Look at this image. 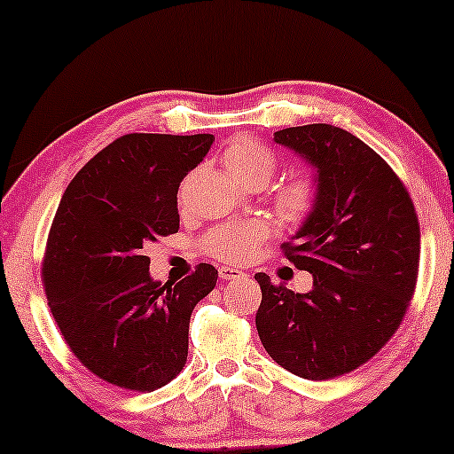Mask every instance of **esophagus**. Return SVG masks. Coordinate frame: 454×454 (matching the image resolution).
Returning a JSON list of instances; mask_svg holds the SVG:
<instances>
[{"instance_id": "1", "label": "esophagus", "mask_w": 454, "mask_h": 454, "mask_svg": "<svg viewBox=\"0 0 454 454\" xmlns=\"http://www.w3.org/2000/svg\"><path fill=\"white\" fill-rule=\"evenodd\" d=\"M218 276L222 282H234V279H245L247 273L240 270H234V267H220Z\"/></svg>"}]
</instances>
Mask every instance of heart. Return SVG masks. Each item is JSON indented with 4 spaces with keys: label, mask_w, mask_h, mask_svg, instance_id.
<instances>
[{
    "label": "heart",
    "mask_w": 454,
    "mask_h": 454,
    "mask_svg": "<svg viewBox=\"0 0 454 454\" xmlns=\"http://www.w3.org/2000/svg\"><path fill=\"white\" fill-rule=\"evenodd\" d=\"M224 162L232 176L240 183H265L276 175L278 158L273 152L257 139H240L234 142L224 154ZM317 191L309 181H294L279 191L278 209L284 220L298 222L315 206ZM267 236V226L263 222H240L214 230L207 236V251L215 257L239 263L254 253L259 242Z\"/></svg>",
    "instance_id": "heart-1"
}]
</instances>
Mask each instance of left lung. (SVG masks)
I'll return each mask as SVG.
<instances>
[{
	"mask_svg": "<svg viewBox=\"0 0 454 454\" xmlns=\"http://www.w3.org/2000/svg\"><path fill=\"white\" fill-rule=\"evenodd\" d=\"M315 170V206L286 247L312 290L294 294L257 273V331L273 360L309 380L368 362L399 329L416 290L419 224L403 183L341 127L312 123L273 133Z\"/></svg>",
	"mask_w": 454,
	"mask_h": 454,
	"instance_id": "obj_1",
	"label": "left lung"
}]
</instances>
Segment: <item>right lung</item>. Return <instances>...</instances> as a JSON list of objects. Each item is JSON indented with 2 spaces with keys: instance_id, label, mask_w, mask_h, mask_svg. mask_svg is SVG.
<instances>
[{
  "instance_id": "right-lung-1",
  "label": "right lung",
  "mask_w": 454,
  "mask_h": 454,
  "mask_svg": "<svg viewBox=\"0 0 454 454\" xmlns=\"http://www.w3.org/2000/svg\"><path fill=\"white\" fill-rule=\"evenodd\" d=\"M214 139L129 133L98 152L61 197L43 265L47 302L69 349L111 385L156 391L187 362L191 312L218 270L201 263L162 286L144 247L178 232V184Z\"/></svg>"
}]
</instances>
